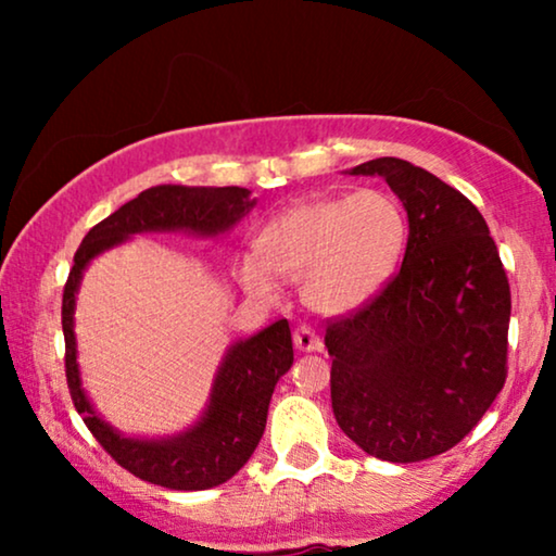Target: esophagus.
<instances>
[{
  "label": "esophagus",
  "mask_w": 556,
  "mask_h": 556,
  "mask_svg": "<svg viewBox=\"0 0 556 556\" xmlns=\"http://www.w3.org/2000/svg\"><path fill=\"white\" fill-rule=\"evenodd\" d=\"M293 346L299 349V352H321L324 344L314 329L301 326V329L293 331Z\"/></svg>",
  "instance_id": "1"
}]
</instances>
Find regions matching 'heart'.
Returning a JSON list of instances; mask_svg holds the SVG:
<instances>
[{
	"label": "heart",
	"instance_id": "obj_1",
	"mask_svg": "<svg viewBox=\"0 0 556 556\" xmlns=\"http://www.w3.org/2000/svg\"><path fill=\"white\" fill-rule=\"evenodd\" d=\"M407 215L384 189L314 197L288 207L257 235V253L238 263L250 295L276 301L278 276L303 280V303L318 316L354 314L390 286L407 248Z\"/></svg>",
	"mask_w": 556,
	"mask_h": 556
}]
</instances>
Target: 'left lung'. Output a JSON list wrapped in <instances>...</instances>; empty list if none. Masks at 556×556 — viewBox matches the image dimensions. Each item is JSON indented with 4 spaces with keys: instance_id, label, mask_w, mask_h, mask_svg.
I'll return each mask as SVG.
<instances>
[{
    "instance_id": "left-lung-1",
    "label": "left lung",
    "mask_w": 556,
    "mask_h": 556,
    "mask_svg": "<svg viewBox=\"0 0 556 556\" xmlns=\"http://www.w3.org/2000/svg\"><path fill=\"white\" fill-rule=\"evenodd\" d=\"M349 174L382 177L409 235L390 286L326 329L331 407L364 453L428 460L458 445L506 382L511 288L489 225L458 189L394 156Z\"/></svg>"
}]
</instances>
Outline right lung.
Wrapping results in <instances>:
<instances>
[{"instance_id": "1", "label": "right lung", "mask_w": 556, "mask_h": 556, "mask_svg": "<svg viewBox=\"0 0 556 556\" xmlns=\"http://www.w3.org/2000/svg\"><path fill=\"white\" fill-rule=\"evenodd\" d=\"M250 189L159 185L126 202L83 238L63 293L65 377L73 405L111 458L141 481L172 491H204L230 481L261 443L268 405L278 379L293 364V341L286 318L227 346L212 379L210 400L197 422L164 438L126 435L98 415L78 367L75 295L83 273L98 255L141 232H187L219 238L255 207Z\"/></svg>"}]
</instances>
